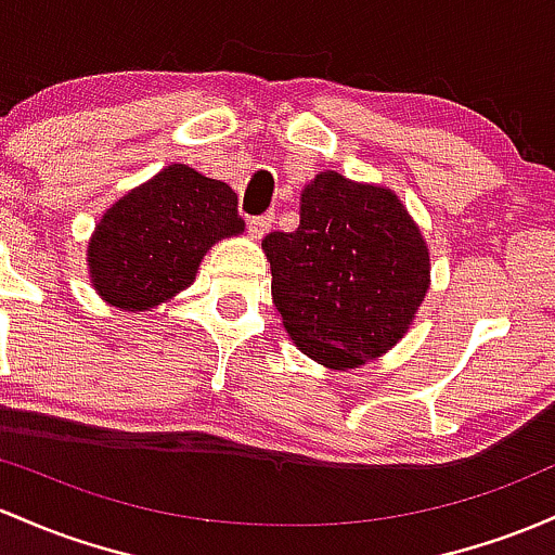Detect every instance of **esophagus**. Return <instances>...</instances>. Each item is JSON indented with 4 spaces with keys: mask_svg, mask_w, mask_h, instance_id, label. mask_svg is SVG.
<instances>
[{
    "mask_svg": "<svg viewBox=\"0 0 555 555\" xmlns=\"http://www.w3.org/2000/svg\"><path fill=\"white\" fill-rule=\"evenodd\" d=\"M273 223V212H266V216H258V218H249L247 223V231L253 240H263V236L268 234V229H271Z\"/></svg>",
    "mask_w": 555,
    "mask_h": 555,
    "instance_id": "1",
    "label": "esophagus"
}]
</instances>
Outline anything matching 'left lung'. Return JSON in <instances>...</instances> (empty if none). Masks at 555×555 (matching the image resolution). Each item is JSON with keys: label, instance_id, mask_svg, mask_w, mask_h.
I'll use <instances>...</instances> for the list:
<instances>
[{"label": "left lung", "instance_id": "1", "mask_svg": "<svg viewBox=\"0 0 555 555\" xmlns=\"http://www.w3.org/2000/svg\"><path fill=\"white\" fill-rule=\"evenodd\" d=\"M282 324L321 366L358 369L392 350L429 289V247L392 189L321 170L300 227L263 240Z\"/></svg>", "mask_w": 555, "mask_h": 555}]
</instances>
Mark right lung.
<instances>
[{"mask_svg": "<svg viewBox=\"0 0 555 555\" xmlns=\"http://www.w3.org/2000/svg\"><path fill=\"white\" fill-rule=\"evenodd\" d=\"M242 231L234 189L173 163L100 218L87 247L91 287L109 308H157L194 282L216 242Z\"/></svg>", "mask_w": 555, "mask_h": 555, "instance_id": "right-lung-1", "label": "right lung"}]
</instances>
